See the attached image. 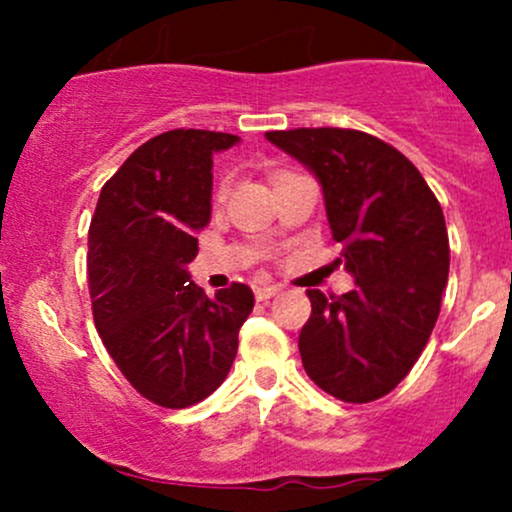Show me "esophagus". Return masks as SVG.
<instances>
[{"instance_id":"obj_1","label":"esophagus","mask_w":512,"mask_h":512,"mask_svg":"<svg viewBox=\"0 0 512 512\" xmlns=\"http://www.w3.org/2000/svg\"><path fill=\"white\" fill-rule=\"evenodd\" d=\"M277 292H280V287H277V285H257L255 287V297L260 299V302H265V299L275 297Z\"/></svg>"}]
</instances>
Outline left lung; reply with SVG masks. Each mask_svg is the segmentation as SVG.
Here are the masks:
<instances>
[{
  "label": "left lung",
  "instance_id": "1",
  "mask_svg": "<svg viewBox=\"0 0 512 512\" xmlns=\"http://www.w3.org/2000/svg\"><path fill=\"white\" fill-rule=\"evenodd\" d=\"M265 138L322 185L332 237L342 245L334 265L356 285L342 297L307 289L304 371L349 404L381 399L416 364L441 312L448 282L441 205L416 165L369 133L294 128Z\"/></svg>",
  "mask_w": 512,
  "mask_h": 512
}]
</instances>
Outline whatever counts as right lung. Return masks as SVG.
Segmentation results:
<instances>
[{
  "instance_id": "right-lung-1",
  "label": "right lung",
  "mask_w": 512,
  "mask_h": 512,
  "mask_svg": "<svg viewBox=\"0 0 512 512\" xmlns=\"http://www.w3.org/2000/svg\"><path fill=\"white\" fill-rule=\"evenodd\" d=\"M240 136L168 131L143 143L103 185L89 230L94 322L133 389L165 409L213 394L255 307L247 285L208 297L188 265L213 213V156Z\"/></svg>"
}]
</instances>
